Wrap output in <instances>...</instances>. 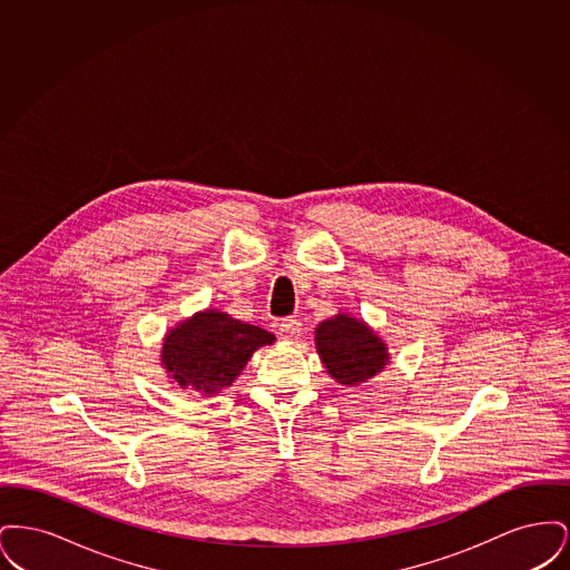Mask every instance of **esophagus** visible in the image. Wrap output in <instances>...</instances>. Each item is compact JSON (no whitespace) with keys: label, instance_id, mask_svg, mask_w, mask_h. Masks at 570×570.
Instances as JSON below:
<instances>
[{"label":"esophagus","instance_id":"esophagus-1","mask_svg":"<svg viewBox=\"0 0 570 570\" xmlns=\"http://www.w3.org/2000/svg\"><path fill=\"white\" fill-rule=\"evenodd\" d=\"M277 333H279L282 340L293 342V340H297L298 335H301V323H298L297 318H293V316L282 318L277 323Z\"/></svg>","mask_w":570,"mask_h":570}]
</instances>
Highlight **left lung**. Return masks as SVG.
Listing matches in <instances>:
<instances>
[{
	"label": "left lung",
	"mask_w": 570,
	"mask_h": 570,
	"mask_svg": "<svg viewBox=\"0 0 570 570\" xmlns=\"http://www.w3.org/2000/svg\"><path fill=\"white\" fill-rule=\"evenodd\" d=\"M316 348L328 374L348 386L376 376L389 358L379 335L348 314H337L318 325Z\"/></svg>",
	"instance_id": "8db88e82"
}]
</instances>
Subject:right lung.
<instances>
[{
    "label": "right lung",
    "mask_w": 570,
    "mask_h": 570,
    "mask_svg": "<svg viewBox=\"0 0 570 570\" xmlns=\"http://www.w3.org/2000/svg\"><path fill=\"white\" fill-rule=\"evenodd\" d=\"M273 333L263 326L247 325L209 309L166 335L163 363L181 386L214 395L230 386L252 353L273 344Z\"/></svg>",
    "instance_id": "right-lung-1"
}]
</instances>
